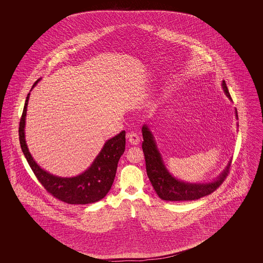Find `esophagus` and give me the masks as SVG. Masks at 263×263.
Instances as JSON below:
<instances>
[{
	"label": "esophagus",
	"instance_id": "obj_1",
	"mask_svg": "<svg viewBox=\"0 0 263 263\" xmlns=\"http://www.w3.org/2000/svg\"><path fill=\"white\" fill-rule=\"evenodd\" d=\"M127 140L130 145H138L140 143V138L134 132H131L127 135Z\"/></svg>",
	"mask_w": 263,
	"mask_h": 263
}]
</instances>
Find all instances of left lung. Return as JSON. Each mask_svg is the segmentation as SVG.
I'll list each match as a JSON object with an SVG mask.
<instances>
[{"instance_id": "8db88e82", "label": "left lung", "mask_w": 263, "mask_h": 263, "mask_svg": "<svg viewBox=\"0 0 263 263\" xmlns=\"http://www.w3.org/2000/svg\"><path fill=\"white\" fill-rule=\"evenodd\" d=\"M222 88L225 91L226 96L232 100L225 81L222 82ZM236 116L238 118L237 109ZM142 134L144 139L142 149L145 155L147 175L156 193L161 199L165 201L196 200L211 194L225 180L232 161L228 163L221 175L211 182L192 183L175 178L164 165L163 157L157 147L155 137L147 124L142 127Z\"/></svg>"}]
</instances>
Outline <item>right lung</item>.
<instances>
[{
    "instance_id": "1",
    "label": "right lung",
    "mask_w": 263,
    "mask_h": 263,
    "mask_svg": "<svg viewBox=\"0 0 263 263\" xmlns=\"http://www.w3.org/2000/svg\"><path fill=\"white\" fill-rule=\"evenodd\" d=\"M37 80L32 88L37 85ZM27 95L23 115L20 121L18 135L21 148L25 159L32 172L37 177L39 182L54 197L68 204H89L101 200L112 186L117 164L120 157L125 151V131H121L116 136L107 140L95 161L81 175L73 177H61L51 175L38 165L29 153L25 141V116L27 103L29 100Z\"/></svg>"
}]
</instances>
